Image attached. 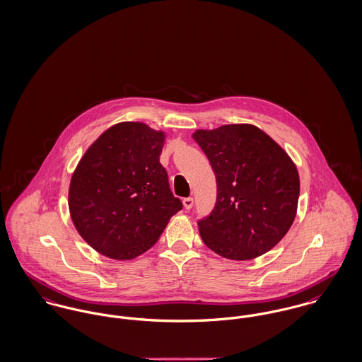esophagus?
Segmentation results:
<instances>
[{"instance_id":"1","label":"esophagus","mask_w":362,"mask_h":362,"mask_svg":"<svg viewBox=\"0 0 362 362\" xmlns=\"http://www.w3.org/2000/svg\"><path fill=\"white\" fill-rule=\"evenodd\" d=\"M193 204H194V199L192 197H187L183 199V205L186 209H192L193 208Z\"/></svg>"}]
</instances>
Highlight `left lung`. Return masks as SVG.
Masks as SVG:
<instances>
[{
	"label": "left lung",
	"instance_id": "left-lung-1",
	"mask_svg": "<svg viewBox=\"0 0 362 362\" xmlns=\"http://www.w3.org/2000/svg\"><path fill=\"white\" fill-rule=\"evenodd\" d=\"M216 176L212 212L198 221L209 250L250 260L274 248L296 216L299 173L289 156L259 128L223 125L193 135Z\"/></svg>",
	"mask_w": 362,
	"mask_h": 362
}]
</instances>
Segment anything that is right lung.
I'll return each mask as SVG.
<instances>
[{"label": "right lung", "instance_id": "add662e5", "mask_svg": "<svg viewBox=\"0 0 362 362\" xmlns=\"http://www.w3.org/2000/svg\"><path fill=\"white\" fill-rule=\"evenodd\" d=\"M165 135L141 122L107 129L76 168L69 208L83 240L99 253L128 260L150 250L183 204L160 163Z\"/></svg>", "mask_w": 362, "mask_h": 362}]
</instances>
